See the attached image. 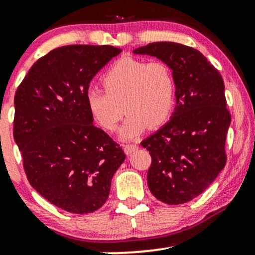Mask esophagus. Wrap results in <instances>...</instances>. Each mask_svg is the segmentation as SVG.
<instances>
[{
  "instance_id": "1",
  "label": "esophagus",
  "mask_w": 255,
  "mask_h": 255,
  "mask_svg": "<svg viewBox=\"0 0 255 255\" xmlns=\"http://www.w3.org/2000/svg\"><path fill=\"white\" fill-rule=\"evenodd\" d=\"M124 150L126 154H130L131 152L137 150V145H131V144H126L124 145Z\"/></svg>"
}]
</instances>
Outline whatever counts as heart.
Wrapping results in <instances>:
<instances>
[{"instance_id": "b5f03b06", "label": "heart", "mask_w": 255, "mask_h": 255, "mask_svg": "<svg viewBox=\"0 0 255 255\" xmlns=\"http://www.w3.org/2000/svg\"><path fill=\"white\" fill-rule=\"evenodd\" d=\"M102 84L105 91L98 87L87 90L86 103L92 118L105 130H115L126 113L121 136L133 139L147 126L158 127L170 116L176 85L164 62L147 63L125 56L105 71Z\"/></svg>"}]
</instances>
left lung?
I'll list each match as a JSON object with an SVG mask.
<instances>
[{
	"label": "left lung",
	"mask_w": 255,
	"mask_h": 255,
	"mask_svg": "<svg viewBox=\"0 0 255 255\" xmlns=\"http://www.w3.org/2000/svg\"><path fill=\"white\" fill-rule=\"evenodd\" d=\"M171 68L176 107L171 119L142 140L152 162L147 184L158 200L184 204L200 195L227 163L225 139L231 122L223 78L200 51L172 42L134 50Z\"/></svg>",
	"instance_id": "obj_1"
}]
</instances>
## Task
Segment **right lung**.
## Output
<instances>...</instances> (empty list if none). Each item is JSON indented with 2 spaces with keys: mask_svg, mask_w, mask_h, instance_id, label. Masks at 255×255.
I'll return each instance as SVG.
<instances>
[{
  "mask_svg": "<svg viewBox=\"0 0 255 255\" xmlns=\"http://www.w3.org/2000/svg\"><path fill=\"white\" fill-rule=\"evenodd\" d=\"M121 49L66 45L28 71L14 97V140L28 182L72 213L101 209L111 178L125 162L118 142L93 125L86 92L93 77Z\"/></svg>",
  "mask_w": 255,
  "mask_h": 255,
  "instance_id": "add662e5",
  "label": "right lung"
}]
</instances>
